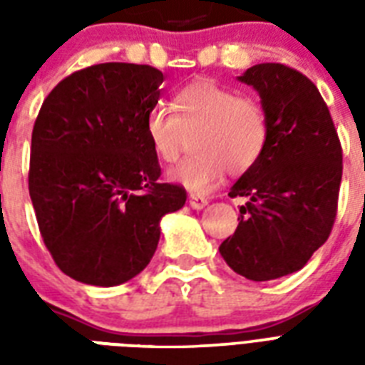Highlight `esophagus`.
Wrapping results in <instances>:
<instances>
[{
	"label": "esophagus",
	"instance_id": "34e87169",
	"mask_svg": "<svg viewBox=\"0 0 365 365\" xmlns=\"http://www.w3.org/2000/svg\"><path fill=\"white\" fill-rule=\"evenodd\" d=\"M189 205H191V208H195V210H202V208L208 205V199L202 197V195H189Z\"/></svg>",
	"mask_w": 365,
	"mask_h": 365
}]
</instances>
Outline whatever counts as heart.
<instances>
[{"instance_id": "1", "label": "heart", "mask_w": 365, "mask_h": 365, "mask_svg": "<svg viewBox=\"0 0 365 365\" xmlns=\"http://www.w3.org/2000/svg\"><path fill=\"white\" fill-rule=\"evenodd\" d=\"M172 111L145 117L148 142L163 163H176L193 136L195 153L170 170L189 191H206L225 170L239 176L257 165L269 143V117L259 100L210 79H197L172 94Z\"/></svg>"}]
</instances>
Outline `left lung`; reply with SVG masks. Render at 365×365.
Instances as JSON below:
<instances>
[{"label": "left lung", "mask_w": 365, "mask_h": 365, "mask_svg": "<svg viewBox=\"0 0 365 365\" xmlns=\"http://www.w3.org/2000/svg\"><path fill=\"white\" fill-rule=\"evenodd\" d=\"M240 81L259 93L269 143L229 197H246L239 227L220 246L235 272L265 282L299 271L337 216L343 148L317 85L289 66L257 64Z\"/></svg>", "instance_id": "left-lung-1"}]
</instances>
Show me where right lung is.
Segmentation results:
<instances>
[{
  "instance_id": "right-lung-1",
  "label": "right lung",
  "mask_w": 365,
  "mask_h": 365,
  "mask_svg": "<svg viewBox=\"0 0 365 365\" xmlns=\"http://www.w3.org/2000/svg\"><path fill=\"white\" fill-rule=\"evenodd\" d=\"M163 71L106 62L73 71L43 100L31 132L28 189L41 239L68 277L117 286L142 272L160 217L187 193L160 182L145 117Z\"/></svg>"
}]
</instances>
